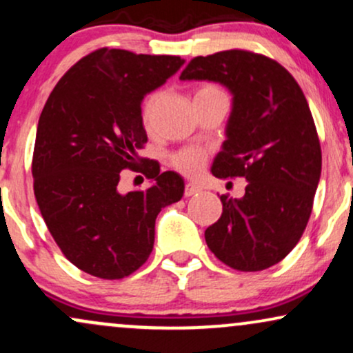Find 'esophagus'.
Segmentation results:
<instances>
[{
  "mask_svg": "<svg viewBox=\"0 0 353 353\" xmlns=\"http://www.w3.org/2000/svg\"><path fill=\"white\" fill-rule=\"evenodd\" d=\"M199 185H196V184H185V188H184V196L185 197H190V196H194V194H197L199 192Z\"/></svg>",
  "mask_w": 353,
  "mask_h": 353,
  "instance_id": "34e87169",
  "label": "esophagus"
}]
</instances>
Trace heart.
Segmentation results:
<instances>
[{
	"label": "heart",
	"instance_id": "obj_1",
	"mask_svg": "<svg viewBox=\"0 0 353 353\" xmlns=\"http://www.w3.org/2000/svg\"><path fill=\"white\" fill-rule=\"evenodd\" d=\"M221 89L212 86V84H204L196 91V96L199 94H208V92H217ZM161 99H163V91H154L148 96L143 104V117L145 123H151L154 112H156L157 106H159ZM205 161H208V156L205 152H202L201 149L188 148L182 149L177 154L172 156V165L177 169V171L184 174L188 177H196L202 172V169L205 168Z\"/></svg>",
	"mask_w": 353,
	"mask_h": 353
}]
</instances>
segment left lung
Segmentation results:
<instances>
[{"label": "left lung", "mask_w": 353, "mask_h": 353, "mask_svg": "<svg viewBox=\"0 0 353 353\" xmlns=\"http://www.w3.org/2000/svg\"><path fill=\"white\" fill-rule=\"evenodd\" d=\"M179 78L216 81L234 96L212 174L244 177L245 196L222 194L221 217L204 234L208 247L241 272L279 264L307 228L322 171L317 129L301 86L277 61L247 50L197 56Z\"/></svg>", "instance_id": "1"}]
</instances>
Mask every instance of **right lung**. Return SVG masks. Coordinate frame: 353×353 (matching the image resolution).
<instances>
[{"instance_id":"add662e5","label":"right lung","mask_w":353,"mask_h":353,"mask_svg":"<svg viewBox=\"0 0 353 353\" xmlns=\"http://www.w3.org/2000/svg\"><path fill=\"white\" fill-rule=\"evenodd\" d=\"M182 64L179 56L99 48L66 71L44 104L34 197L61 252L83 272L106 281L136 272L152 252L157 214L184 194L179 174L137 154L148 143L141 103ZM124 168L153 185L123 194Z\"/></svg>"}]
</instances>
